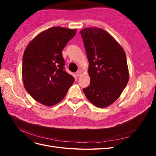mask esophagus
Listing matches in <instances>:
<instances>
[{
	"label": "esophagus",
	"instance_id": "1",
	"mask_svg": "<svg viewBox=\"0 0 156 156\" xmlns=\"http://www.w3.org/2000/svg\"><path fill=\"white\" fill-rule=\"evenodd\" d=\"M81 75V72H76V75L77 77H79V76H80V75Z\"/></svg>",
	"mask_w": 156,
	"mask_h": 156
}]
</instances>
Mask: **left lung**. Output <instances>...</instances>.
<instances>
[{"label":"left lung","mask_w":156,"mask_h":156,"mask_svg":"<svg viewBox=\"0 0 156 156\" xmlns=\"http://www.w3.org/2000/svg\"><path fill=\"white\" fill-rule=\"evenodd\" d=\"M80 34L90 78V85L83 88V92L93 105L107 107L120 97L129 81L125 51L109 33L100 28H84Z\"/></svg>","instance_id":"1"}]
</instances>
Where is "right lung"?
<instances>
[{"label": "right lung", "mask_w": 156, "mask_h": 156, "mask_svg": "<svg viewBox=\"0 0 156 156\" xmlns=\"http://www.w3.org/2000/svg\"><path fill=\"white\" fill-rule=\"evenodd\" d=\"M76 29L54 27L37 34L24 51L23 82L36 101L53 106L62 101L74 83L64 70L62 49L76 34Z\"/></svg>", "instance_id": "1"}]
</instances>
